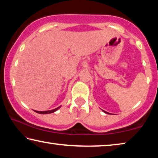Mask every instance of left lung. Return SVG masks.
Segmentation results:
<instances>
[{
  "instance_id": "1",
  "label": "left lung",
  "mask_w": 158,
  "mask_h": 158,
  "mask_svg": "<svg viewBox=\"0 0 158 158\" xmlns=\"http://www.w3.org/2000/svg\"><path fill=\"white\" fill-rule=\"evenodd\" d=\"M102 111H103V112H105V114H109V113H108V112H106V111H104V110H102Z\"/></svg>"
}]
</instances>
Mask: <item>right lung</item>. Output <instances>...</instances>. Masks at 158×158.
<instances>
[{
  "label": "right lung",
  "mask_w": 158,
  "mask_h": 158,
  "mask_svg": "<svg viewBox=\"0 0 158 158\" xmlns=\"http://www.w3.org/2000/svg\"><path fill=\"white\" fill-rule=\"evenodd\" d=\"M60 106H58V107L54 109H52V110H49V111H35V112H37V113L38 114H52V113H53V112L56 111L58 109L60 108Z\"/></svg>",
  "instance_id": "add662e5"
}]
</instances>
